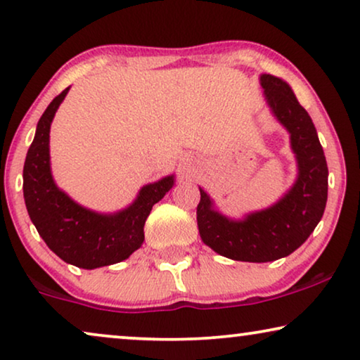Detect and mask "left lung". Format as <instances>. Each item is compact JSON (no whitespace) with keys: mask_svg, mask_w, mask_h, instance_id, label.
Here are the masks:
<instances>
[{"mask_svg":"<svg viewBox=\"0 0 360 360\" xmlns=\"http://www.w3.org/2000/svg\"><path fill=\"white\" fill-rule=\"evenodd\" d=\"M260 85L274 116L290 132L298 162L297 181L277 203L240 221L216 211L203 188L196 208L203 243L240 262H272L297 250L321 221L328 200V164L311 117L282 78L264 73Z\"/></svg>","mask_w":360,"mask_h":360,"instance_id":"left-lung-1","label":"left lung"}]
</instances>
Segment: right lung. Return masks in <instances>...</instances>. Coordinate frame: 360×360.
<instances>
[{
    "label": "right lung",
    "mask_w": 360,
    "mask_h": 360,
    "mask_svg": "<svg viewBox=\"0 0 360 360\" xmlns=\"http://www.w3.org/2000/svg\"><path fill=\"white\" fill-rule=\"evenodd\" d=\"M68 90L53 98L37 122L24 162V201L29 218L52 252L80 269H98L121 262L141 248L152 206L164 198L175 180L169 175L142 186L134 203L115 214L95 213L63 193L51 174L49 132Z\"/></svg>",
    "instance_id": "right-lung-1"
}]
</instances>
